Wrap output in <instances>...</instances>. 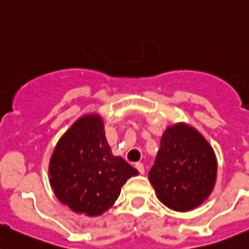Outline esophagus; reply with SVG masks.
Listing matches in <instances>:
<instances>
[{
    "label": "esophagus",
    "mask_w": 249,
    "mask_h": 249,
    "mask_svg": "<svg viewBox=\"0 0 249 249\" xmlns=\"http://www.w3.org/2000/svg\"><path fill=\"white\" fill-rule=\"evenodd\" d=\"M135 168L138 169L139 173H141V174L145 173V167H143V164L141 163V162H138V163L135 164Z\"/></svg>",
    "instance_id": "obj_1"
}]
</instances>
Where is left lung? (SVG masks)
Listing matches in <instances>:
<instances>
[{
    "mask_svg": "<svg viewBox=\"0 0 249 249\" xmlns=\"http://www.w3.org/2000/svg\"><path fill=\"white\" fill-rule=\"evenodd\" d=\"M215 155L208 141L185 124L169 126L148 173L160 201L176 211L200 205L216 179Z\"/></svg>",
    "mask_w": 249,
    "mask_h": 249,
    "instance_id": "obj_1",
    "label": "left lung"
}]
</instances>
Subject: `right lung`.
Returning a JSON list of instances; mask_svg holds the SVG:
<instances>
[{"instance_id":"1","label":"right lung","mask_w":249,"mask_h":249,"mask_svg":"<svg viewBox=\"0 0 249 249\" xmlns=\"http://www.w3.org/2000/svg\"><path fill=\"white\" fill-rule=\"evenodd\" d=\"M50 183L60 201L75 213L98 216L138 171L110 153L98 115H86L65 132L51 156Z\"/></svg>"}]
</instances>
